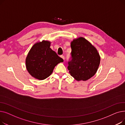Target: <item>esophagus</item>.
I'll list each match as a JSON object with an SVG mask.
<instances>
[{
  "mask_svg": "<svg viewBox=\"0 0 125 125\" xmlns=\"http://www.w3.org/2000/svg\"><path fill=\"white\" fill-rule=\"evenodd\" d=\"M60 57H61V58H62V59H63V60H64V59H65V57H64V56L63 55H61V56H60Z\"/></svg>",
  "mask_w": 125,
  "mask_h": 125,
  "instance_id": "1",
  "label": "esophagus"
}]
</instances>
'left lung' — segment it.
Here are the masks:
<instances>
[{"label": "left lung", "instance_id": "8db88e82", "mask_svg": "<svg viewBox=\"0 0 125 125\" xmlns=\"http://www.w3.org/2000/svg\"><path fill=\"white\" fill-rule=\"evenodd\" d=\"M71 59L68 69L77 81H87L93 76L99 67L100 57L96 49L87 39L79 37L71 42Z\"/></svg>", "mask_w": 125, "mask_h": 125}]
</instances>
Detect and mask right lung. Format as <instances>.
Here are the masks:
<instances>
[{"instance_id": "1", "label": "right lung", "mask_w": 125, "mask_h": 125, "mask_svg": "<svg viewBox=\"0 0 125 125\" xmlns=\"http://www.w3.org/2000/svg\"><path fill=\"white\" fill-rule=\"evenodd\" d=\"M50 42L45 41L35 43L26 57V68L36 79H45L52 74L58 63L63 62V59L50 48Z\"/></svg>"}]
</instances>
